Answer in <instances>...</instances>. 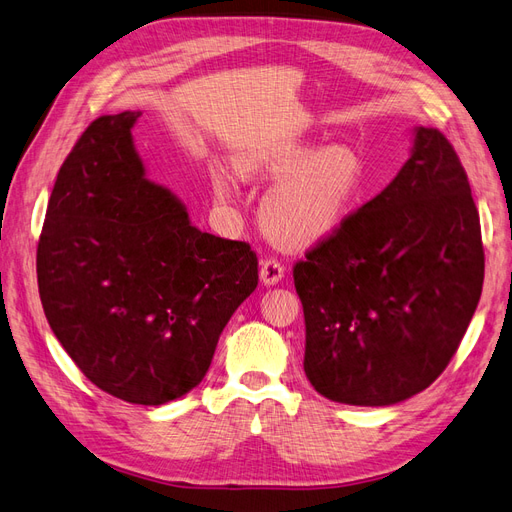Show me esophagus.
Listing matches in <instances>:
<instances>
[{"label": "esophagus", "mask_w": 512, "mask_h": 512, "mask_svg": "<svg viewBox=\"0 0 512 512\" xmlns=\"http://www.w3.org/2000/svg\"><path fill=\"white\" fill-rule=\"evenodd\" d=\"M284 277V265L277 258H267L262 260L260 265V282L265 286H273L277 282H282Z\"/></svg>", "instance_id": "obj_1"}]
</instances>
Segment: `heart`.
<instances>
[{"mask_svg": "<svg viewBox=\"0 0 512 512\" xmlns=\"http://www.w3.org/2000/svg\"><path fill=\"white\" fill-rule=\"evenodd\" d=\"M245 177H281L262 203V224L284 245L316 243L344 224L363 192L365 166L356 151L344 145L312 153V145L280 143L241 162ZM218 196L228 188L213 177Z\"/></svg>", "mask_w": 512, "mask_h": 512, "instance_id": "obj_1", "label": "heart"}]
</instances>
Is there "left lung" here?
<instances>
[{"label":"left lung","mask_w":512,"mask_h":512,"mask_svg":"<svg viewBox=\"0 0 512 512\" xmlns=\"http://www.w3.org/2000/svg\"><path fill=\"white\" fill-rule=\"evenodd\" d=\"M292 275L303 369L320 395L391 406L425 391L455 356L485 277L478 209L448 138L416 128L397 177Z\"/></svg>","instance_id":"left-lung-1"}]
</instances>
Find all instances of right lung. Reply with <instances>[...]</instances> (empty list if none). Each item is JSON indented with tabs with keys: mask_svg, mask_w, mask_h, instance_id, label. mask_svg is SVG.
Listing matches in <instances>:
<instances>
[{
	"mask_svg": "<svg viewBox=\"0 0 512 512\" xmlns=\"http://www.w3.org/2000/svg\"><path fill=\"white\" fill-rule=\"evenodd\" d=\"M138 111L102 115L68 153L40 232V301L55 337L104 393L162 406L205 378L258 286L245 241L200 232L132 143Z\"/></svg>",
	"mask_w": 512,
	"mask_h": 512,
	"instance_id": "add662e5",
	"label": "right lung"
}]
</instances>
